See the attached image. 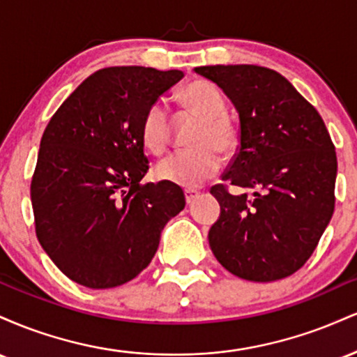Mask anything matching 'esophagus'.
<instances>
[{"label": "esophagus", "mask_w": 357, "mask_h": 357, "mask_svg": "<svg viewBox=\"0 0 357 357\" xmlns=\"http://www.w3.org/2000/svg\"><path fill=\"white\" fill-rule=\"evenodd\" d=\"M198 196H199V192L195 191V190H186V191H184V198H186V203L188 204H191L196 198H198Z\"/></svg>", "instance_id": "esophagus-1"}]
</instances>
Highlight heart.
I'll list each match as a JSON object with an SVG mask.
<instances>
[{
  "instance_id": "1",
  "label": "heart",
  "mask_w": 357,
  "mask_h": 357,
  "mask_svg": "<svg viewBox=\"0 0 357 357\" xmlns=\"http://www.w3.org/2000/svg\"><path fill=\"white\" fill-rule=\"evenodd\" d=\"M183 107L199 119L192 134L191 149L174 151L154 167L155 178L181 188H196L220 171L221 155L238 146V126L227 114V100L211 82L196 80L179 93ZM141 139L151 153L159 154L171 139V121L166 105L154 102L146 110L141 124Z\"/></svg>"
}]
</instances>
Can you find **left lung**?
<instances>
[{"label": "left lung", "instance_id": "obj_1", "mask_svg": "<svg viewBox=\"0 0 357 357\" xmlns=\"http://www.w3.org/2000/svg\"><path fill=\"white\" fill-rule=\"evenodd\" d=\"M230 97L240 146L211 186L220 218L208 233L233 275L273 282L304 267L334 213L337 158L322 117L285 77L258 65L195 68ZM231 185L253 189L233 195Z\"/></svg>", "mask_w": 357, "mask_h": 357}]
</instances>
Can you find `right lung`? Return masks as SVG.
<instances>
[{
  "instance_id": "obj_1",
  "label": "right lung",
  "mask_w": 357,
  "mask_h": 357,
  "mask_svg": "<svg viewBox=\"0 0 357 357\" xmlns=\"http://www.w3.org/2000/svg\"><path fill=\"white\" fill-rule=\"evenodd\" d=\"M181 70L107 67L85 79L53 114L31 178L36 238L70 280L112 289L153 260L162 228L183 210L176 184H141L146 110Z\"/></svg>"
}]
</instances>
